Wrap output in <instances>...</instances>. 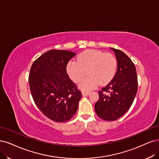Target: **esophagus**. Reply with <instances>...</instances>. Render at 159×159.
Segmentation results:
<instances>
[{
  "label": "esophagus",
  "instance_id": "1",
  "mask_svg": "<svg viewBox=\"0 0 159 159\" xmlns=\"http://www.w3.org/2000/svg\"><path fill=\"white\" fill-rule=\"evenodd\" d=\"M82 93H83V95L84 96H89L90 93V92H86V91H83L82 92Z\"/></svg>",
  "mask_w": 159,
  "mask_h": 159
}]
</instances>
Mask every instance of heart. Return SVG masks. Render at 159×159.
<instances>
[{
	"instance_id": "obj_1",
	"label": "heart",
	"mask_w": 159,
	"mask_h": 159,
	"mask_svg": "<svg viewBox=\"0 0 159 159\" xmlns=\"http://www.w3.org/2000/svg\"><path fill=\"white\" fill-rule=\"evenodd\" d=\"M117 61L110 53L96 50H88L78 56L77 60H72L67 65V73L75 83H79L86 75H89L82 80L79 87L90 90L100 83L106 84L113 79L116 71Z\"/></svg>"
}]
</instances>
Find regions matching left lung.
I'll return each mask as SVG.
<instances>
[{
    "mask_svg": "<svg viewBox=\"0 0 159 159\" xmlns=\"http://www.w3.org/2000/svg\"><path fill=\"white\" fill-rule=\"evenodd\" d=\"M110 48L116 56L117 70L112 80L99 91L94 108L99 118L113 121L131 107L137 93L138 76L135 65L128 56L120 50Z\"/></svg>",
    "mask_w": 159,
    "mask_h": 159,
    "instance_id": "left-lung-1",
    "label": "left lung"
}]
</instances>
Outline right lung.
I'll return each mask as SVG.
<instances>
[{
	"mask_svg": "<svg viewBox=\"0 0 159 159\" xmlns=\"http://www.w3.org/2000/svg\"><path fill=\"white\" fill-rule=\"evenodd\" d=\"M75 55L70 51L52 50L37 58L31 67L29 83L33 100L41 112L55 122L71 119L82 97L66 70Z\"/></svg>",
	"mask_w": 159,
	"mask_h": 159,
	"instance_id": "add662e5",
	"label": "right lung"
}]
</instances>
